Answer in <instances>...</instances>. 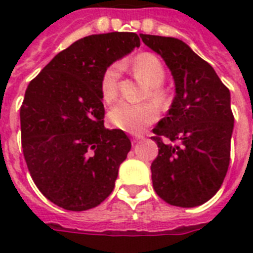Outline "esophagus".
Returning a JSON list of instances; mask_svg holds the SVG:
<instances>
[{"label":"esophagus","mask_w":253,"mask_h":253,"mask_svg":"<svg viewBox=\"0 0 253 253\" xmlns=\"http://www.w3.org/2000/svg\"><path fill=\"white\" fill-rule=\"evenodd\" d=\"M143 136L142 135H138V136H135V138H132V140H131V143H132V146H135L136 143L139 142V140H142Z\"/></svg>","instance_id":"obj_1"}]
</instances>
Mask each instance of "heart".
I'll use <instances>...</instances> for the list:
<instances>
[{"instance_id":"1","label":"heart","mask_w":253,"mask_h":253,"mask_svg":"<svg viewBox=\"0 0 253 253\" xmlns=\"http://www.w3.org/2000/svg\"><path fill=\"white\" fill-rule=\"evenodd\" d=\"M135 77L148 85V93L151 99L164 106L168 99L166 89L162 84L166 80V68L162 60L152 53L144 52L134 57L131 63ZM122 67L118 63L109 65L103 71L99 80L101 97L106 103L113 102L118 95V83ZM159 117V109L154 102L143 103H117L109 113V119L113 126L128 134H139L148 125L154 123Z\"/></svg>"}]
</instances>
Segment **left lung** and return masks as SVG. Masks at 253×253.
<instances>
[{
    "label": "left lung",
    "instance_id": "left-lung-1",
    "mask_svg": "<svg viewBox=\"0 0 253 253\" xmlns=\"http://www.w3.org/2000/svg\"><path fill=\"white\" fill-rule=\"evenodd\" d=\"M140 38L164 59L176 85L168 114L154 128L159 147L151 164L155 192L173 206H200L219 190L230 164V90L211 65L180 39Z\"/></svg>",
    "mask_w": 253,
    "mask_h": 253
}]
</instances>
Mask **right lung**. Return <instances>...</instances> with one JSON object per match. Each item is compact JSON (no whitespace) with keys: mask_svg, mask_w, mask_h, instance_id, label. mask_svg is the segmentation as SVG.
<instances>
[{"mask_svg":"<svg viewBox=\"0 0 253 253\" xmlns=\"http://www.w3.org/2000/svg\"><path fill=\"white\" fill-rule=\"evenodd\" d=\"M140 45L135 33L90 35L59 52L26 89L21 106L23 156L42 194L71 211L110 196L131 150L122 130L103 126V71Z\"/></svg>","mask_w":253,"mask_h":253,"instance_id":"1","label":"right lung"}]
</instances>
